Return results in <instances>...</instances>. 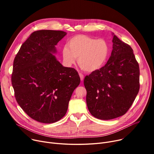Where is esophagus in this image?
Masks as SVG:
<instances>
[{
	"label": "esophagus",
	"instance_id": "obj_1",
	"mask_svg": "<svg viewBox=\"0 0 154 154\" xmlns=\"http://www.w3.org/2000/svg\"><path fill=\"white\" fill-rule=\"evenodd\" d=\"M79 76L80 78V80H81V81H82V80H84V75L82 74H81V73H79Z\"/></svg>",
	"mask_w": 154,
	"mask_h": 154
}]
</instances>
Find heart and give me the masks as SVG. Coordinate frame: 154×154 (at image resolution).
Segmentation results:
<instances>
[{
  "instance_id": "heart-1",
  "label": "heart",
  "mask_w": 154,
  "mask_h": 154,
  "mask_svg": "<svg viewBox=\"0 0 154 154\" xmlns=\"http://www.w3.org/2000/svg\"><path fill=\"white\" fill-rule=\"evenodd\" d=\"M109 45L103 39H95L85 35L72 37L62 52L63 62L70 67L77 58L79 66L83 70L94 72L101 69L109 55Z\"/></svg>"
}]
</instances>
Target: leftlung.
Returning <instances> with one entry per match:
<instances>
[{"label": "left lung", "mask_w": 154, "mask_h": 154, "mask_svg": "<svg viewBox=\"0 0 154 154\" xmlns=\"http://www.w3.org/2000/svg\"><path fill=\"white\" fill-rule=\"evenodd\" d=\"M107 63L84 79L86 102L92 116L110 120L124 115L140 88V70L132 47L114 35Z\"/></svg>", "instance_id": "8db88e82"}]
</instances>
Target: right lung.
Returning <instances> with one entry per match:
<instances>
[{
	"instance_id": "add662e5",
	"label": "right lung",
	"mask_w": 154,
	"mask_h": 154,
	"mask_svg": "<svg viewBox=\"0 0 154 154\" xmlns=\"http://www.w3.org/2000/svg\"><path fill=\"white\" fill-rule=\"evenodd\" d=\"M66 34L61 30L35 31L14 60L11 80L15 99L39 122L54 123L66 115L72 94L80 82L77 70L63 67L52 54Z\"/></svg>"
}]
</instances>
